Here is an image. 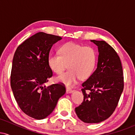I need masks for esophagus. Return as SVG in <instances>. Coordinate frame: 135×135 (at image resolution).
<instances>
[{
  "instance_id": "esophagus-1",
  "label": "esophagus",
  "mask_w": 135,
  "mask_h": 135,
  "mask_svg": "<svg viewBox=\"0 0 135 135\" xmlns=\"http://www.w3.org/2000/svg\"><path fill=\"white\" fill-rule=\"evenodd\" d=\"M74 92V90L72 89H70V88H66V93H71Z\"/></svg>"
}]
</instances>
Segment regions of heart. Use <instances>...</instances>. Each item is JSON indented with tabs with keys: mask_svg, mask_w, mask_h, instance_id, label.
<instances>
[{
	"mask_svg": "<svg viewBox=\"0 0 135 135\" xmlns=\"http://www.w3.org/2000/svg\"><path fill=\"white\" fill-rule=\"evenodd\" d=\"M60 54H50L47 58L49 68L56 74H61L69 66V70L56 78V80L70 86L79 77L88 78L96 66L97 52L91 46L68 42L59 49Z\"/></svg>",
	"mask_w": 135,
	"mask_h": 135,
	"instance_id": "obj_1",
	"label": "heart"
}]
</instances>
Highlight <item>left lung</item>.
I'll list each match as a JSON object with an SVG mask.
<instances>
[{
    "label": "left lung",
    "mask_w": 135,
    "mask_h": 135,
    "mask_svg": "<svg viewBox=\"0 0 135 135\" xmlns=\"http://www.w3.org/2000/svg\"><path fill=\"white\" fill-rule=\"evenodd\" d=\"M98 48L97 69L82 84L84 100L75 108L86 123H98L110 117L117 107L124 89L121 61L112 46L104 41L91 40Z\"/></svg>",
    "instance_id": "8db88e82"
}]
</instances>
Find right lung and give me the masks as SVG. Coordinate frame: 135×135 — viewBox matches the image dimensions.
<instances>
[{
  "mask_svg": "<svg viewBox=\"0 0 135 135\" xmlns=\"http://www.w3.org/2000/svg\"><path fill=\"white\" fill-rule=\"evenodd\" d=\"M62 37L38 32L17 47L13 59L11 86L21 110L35 119L46 118L65 93L63 83L46 86L52 76L47 58L52 45Z\"/></svg>",
  "mask_w": 135,
  "mask_h": 135,
  "instance_id": "1",
  "label": "right lung"
}]
</instances>
